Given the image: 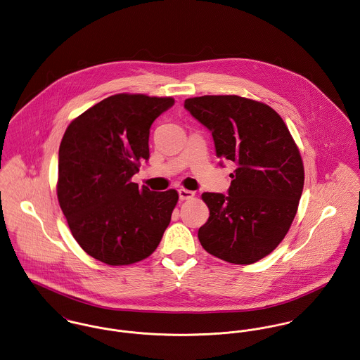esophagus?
Listing matches in <instances>:
<instances>
[{"label": "esophagus", "mask_w": 360, "mask_h": 360, "mask_svg": "<svg viewBox=\"0 0 360 360\" xmlns=\"http://www.w3.org/2000/svg\"><path fill=\"white\" fill-rule=\"evenodd\" d=\"M178 193H179L181 200H189V198H193L194 197V192L188 191V189H179Z\"/></svg>", "instance_id": "34e87169"}]
</instances>
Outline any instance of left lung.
<instances>
[{"label": "left lung", "instance_id": "1", "mask_svg": "<svg viewBox=\"0 0 360 360\" xmlns=\"http://www.w3.org/2000/svg\"><path fill=\"white\" fill-rule=\"evenodd\" d=\"M185 108L214 137L217 156L234 162L229 195L202 193L210 218L198 230L208 253L252 264L277 248L296 217L304 186L300 150L271 107L240 96H201Z\"/></svg>", "mask_w": 360, "mask_h": 360}]
</instances>
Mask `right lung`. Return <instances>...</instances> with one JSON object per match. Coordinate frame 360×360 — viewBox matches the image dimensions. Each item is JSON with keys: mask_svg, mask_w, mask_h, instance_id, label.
Returning a JSON list of instances; mask_svg holds the SVG:
<instances>
[{"mask_svg": "<svg viewBox=\"0 0 360 360\" xmlns=\"http://www.w3.org/2000/svg\"><path fill=\"white\" fill-rule=\"evenodd\" d=\"M172 97L119 93L75 117L58 149L57 200L68 227L91 257L129 266L162 241L178 192L131 182L149 159V129Z\"/></svg>", "mask_w": 360, "mask_h": 360, "instance_id": "1", "label": "right lung"}]
</instances>
